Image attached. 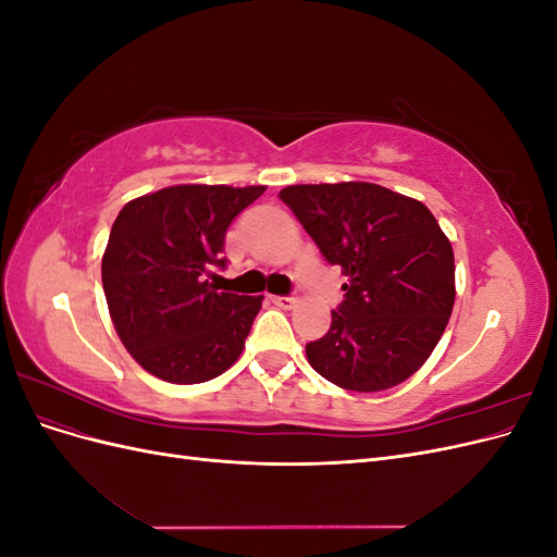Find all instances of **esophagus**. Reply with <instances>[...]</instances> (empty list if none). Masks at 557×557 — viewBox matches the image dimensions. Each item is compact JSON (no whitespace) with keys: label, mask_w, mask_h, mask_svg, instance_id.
I'll return each instance as SVG.
<instances>
[{"label":"esophagus","mask_w":557,"mask_h":557,"mask_svg":"<svg viewBox=\"0 0 557 557\" xmlns=\"http://www.w3.org/2000/svg\"><path fill=\"white\" fill-rule=\"evenodd\" d=\"M272 301L281 309H295L299 305L297 297H272Z\"/></svg>","instance_id":"1"}]
</instances>
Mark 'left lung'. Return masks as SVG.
<instances>
[{
	"mask_svg": "<svg viewBox=\"0 0 557 557\" xmlns=\"http://www.w3.org/2000/svg\"><path fill=\"white\" fill-rule=\"evenodd\" d=\"M278 197L346 276L327 334L307 344L309 364L352 393L413 376L455 305L453 246L430 209L367 181L288 185Z\"/></svg>",
	"mask_w": 557,
	"mask_h": 557,
	"instance_id": "left-lung-1",
	"label": "left lung"
}]
</instances>
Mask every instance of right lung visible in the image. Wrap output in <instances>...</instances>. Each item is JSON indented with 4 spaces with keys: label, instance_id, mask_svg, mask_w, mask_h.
Listing matches in <instances>:
<instances>
[{
    "label": "right lung",
    "instance_id": "1",
    "mask_svg": "<svg viewBox=\"0 0 557 557\" xmlns=\"http://www.w3.org/2000/svg\"><path fill=\"white\" fill-rule=\"evenodd\" d=\"M264 185L181 183L127 201L102 256L113 327L129 356L166 383L221 376L239 360L262 295L218 293L225 232Z\"/></svg>",
    "mask_w": 557,
    "mask_h": 557
}]
</instances>
